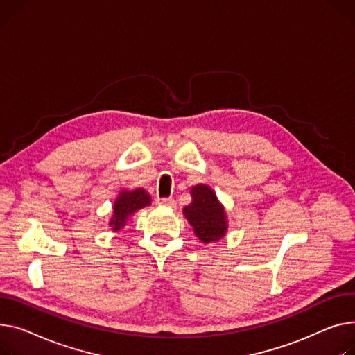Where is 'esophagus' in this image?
<instances>
[{
  "mask_svg": "<svg viewBox=\"0 0 355 355\" xmlns=\"http://www.w3.org/2000/svg\"><path fill=\"white\" fill-rule=\"evenodd\" d=\"M158 205H164V207H170V208H173V207H175V201L173 200V198H157V201H155Z\"/></svg>",
  "mask_w": 355,
  "mask_h": 355,
  "instance_id": "esophagus-1",
  "label": "esophagus"
}]
</instances>
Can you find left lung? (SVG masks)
<instances>
[{"mask_svg":"<svg viewBox=\"0 0 355 355\" xmlns=\"http://www.w3.org/2000/svg\"><path fill=\"white\" fill-rule=\"evenodd\" d=\"M191 202L182 208V214L194 228L197 239L204 244L217 243L225 237L228 220L224 205L216 191L207 184L191 187Z\"/></svg>","mask_w":355,"mask_h":355,"instance_id":"obj_1","label":"left lung"}]
</instances>
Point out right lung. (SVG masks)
Listing matches in <instances>:
<instances>
[{"label": "right lung", "instance_id": "obj_1", "mask_svg": "<svg viewBox=\"0 0 355 355\" xmlns=\"http://www.w3.org/2000/svg\"><path fill=\"white\" fill-rule=\"evenodd\" d=\"M148 205H151V197L144 188H134V190L123 188L114 200L112 214L108 221L110 228L114 232H118L125 227L128 220L138 209Z\"/></svg>", "mask_w": 355, "mask_h": 355}]
</instances>
